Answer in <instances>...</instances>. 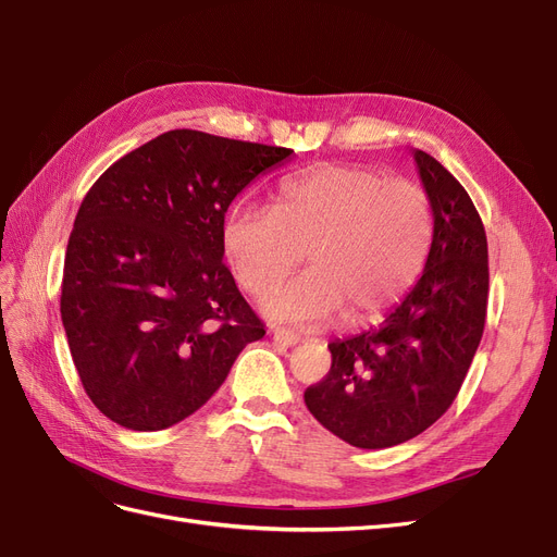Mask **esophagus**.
<instances>
[{
    "label": "esophagus",
    "instance_id": "obj_1",
    "mask_svg": "<svg viewBox=\"0 0 557 557\" xmlns=\"http://www.w3.org/2000/svg\"><path fill=\"white\" fill-rule=\"evenodd\" d=\"M272 336H274L276 344H281V346H285V348L299 344V334H295V332H290V330H283V327L272 330Z\"/></svg>",
    "mask_w": 557,
    "mask_h": 557
}]
</instances>
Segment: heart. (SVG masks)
<instances>
[{
	"mask_svg": "<svg viewBox=\"0 0 557 557\" xmlns=\"http://www.w3.org/2000/svg\"><path fill=\"white\" fill-rule=\"evenodd\" d=\"M432 234L430 197L420 185L325 164L285 178L276 209L248 201L230 209L223 248L252 297L272 290L307 252L309 272L264 299L269 318L318 327L342 313L346 325H362L409 293Z\"/></svg>",
	"mask_w": 557,
	"mask_h": 557,
	"instance_id": "b5f03b06",
	"label": "heart"
}]
</instances>
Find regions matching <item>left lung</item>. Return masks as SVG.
Listing matches in <instances>:
<instances>
[{"mask_svg": "<svg viewBox=\"0 0 557 557\" xmlns=\"http://www.w3.org/2000/svg\"><path fill=\"white\" fill-rule=\"evenodd\" d=\"M434 234L423 276L379 327L327 344V376L307 387L320 425L358 448H391L440 420L481 344L487 242L481 215L442 162L416 150Z\"/></svg>", "mask_w": 557, "mask_h": 557, "instance_id": "obj_1", "label": "left lung"}]
</instances>
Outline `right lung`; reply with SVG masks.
Instances as JSON below:
<instances>
[{
  "label": "right lung",
  "instance_id": "obj_1",
  "mask_svg": "<svg viewBox=\"0 0 557 557\" xmlns=\"http://www.w3.org/2000/svg\"><path fill=\"white\" fill-rule=\"evenodd\" d=\"M290 156L172 129L113 162L81 201L60 313L81 383L113 423H181L264 336L223 262V225L232 199Z\"/></svg>",
  "mask_w": 557,
  "mask_h": 557
}]
</instances>
